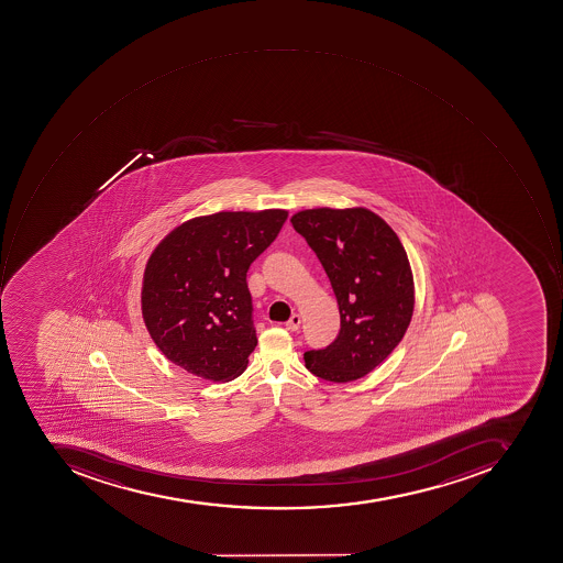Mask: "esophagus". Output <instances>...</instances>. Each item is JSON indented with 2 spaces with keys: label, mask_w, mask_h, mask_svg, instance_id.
I'll return each mask as SVG.
<instances>
[{
  "label": "esophagus",
  "mask_w": 563,
  "mask_h": 563,
  "mask_svg": "<svg viewBox=\"0 0 563 563\" xmlns=\"http://www.w3.org/2000/svg\"><path fill=\"white\" fill-rule=\"evenodd\" d=\"M299 325H301V317H299L298 313L291 314V318L286 322V329L289 330V332H296Z\"/></svg>",
  "instance_id": "esophagus-1"
}]
</instances>
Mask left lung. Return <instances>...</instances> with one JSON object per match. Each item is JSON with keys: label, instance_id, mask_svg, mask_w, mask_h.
<instances>
[{"label": "left lung", "instance_id": "left-lung-1", "mask_svg": "<svg viewBox=\"0 0 563 563\" xmlns=\"http://www.w3.org/2000/svg\"><path fill=\"white\" fill-rule=\"evenodd\" d=\"M291 222L325 268L341 313L338 339L305 353V365L334 384L357 380L387 360L411 323L408 253L394 229L365 207L299 210Z\"/></svg>", "mask_w": 563, "mask_h": 563}]
</instances>
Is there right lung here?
Masks as SVG:
<instances>
[{
  "label": "right lung",
  "instance_id": "right-lung-1",
  "mask_svg": "<svg viewBox=\"0 0 563 563\" xmlns=\"http://www.w3.org/2000/svg\"><path fill=\"white\" fill-rule=\"evenodd\" d=\"M287 219V210H222L188 219L161 240L142 280V317L152 341L179 368L229 382L255 350L250 265Z\"/></svg>",
  "mask_w": 563,
  "mask_h": 563
}]
</instances>
